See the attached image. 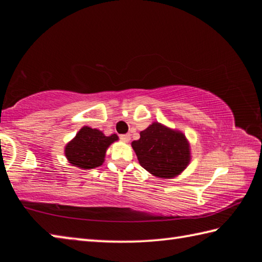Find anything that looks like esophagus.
Returning <instances> with one entry per match:
<instances>
[{"mask_svg": "<svg viewBox=\"0 0 262 262\" xmlns=\"http://www.w3.org/2000/svg\"><path fill=\"white\" fill-rule=\"evenodd\" d=\"M120 140L123 141V142H126V143H128V142L130 141V135L129 134H122V135H120Z\"/></svg>", "mask_w": 262, "mask_h": 262, "instance_id": "1", "label": "esophagus"}]
</instances>
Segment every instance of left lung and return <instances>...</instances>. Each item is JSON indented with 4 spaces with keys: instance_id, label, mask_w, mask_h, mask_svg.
I'll return each instance as SVG.
<instances>
[{
    "instance_id": "8db88e82",
    "label": "left lung",
    "mask_w": 262,
    "mask_h": 262,
    "mask_svg": "<svg viewBox=\"0 0 262 262\" xmlns=\"http://www.w3.org/2000/svg\"><path fill=\"white\" fill-rule=\"evenodd\" d=\"M132 147L141 166L159 178H173L188 165L189 144L183 133L154 122Z\"/></svg>"
}]
</instances>
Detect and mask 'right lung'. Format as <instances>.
Instances as JSON below:
<instances>
[{
    "instance_id": "obj_1",
    "label": "right lung",
    "mask_w": 262,
    "mask_h": 262,
    "mask_svg": "<svg viewBox=\"0 0 262 262\" xmlns=\"http://www.w3.org/2000/svg\"><path fill=\"white\" fill-rule=\"evenodd\" d=\"M117 140L115 134L105 136L100 130L83 127L75 139L66 145V157L73 166L85 170L98 167L104 162L106 149Z\"/></svg>"
}]
</instances>
